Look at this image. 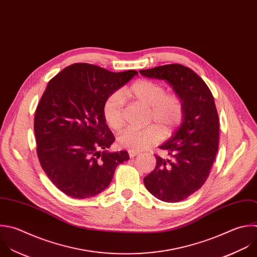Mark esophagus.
<instances>
[{"instance_id": "esophagus-1", "label": "esophagus", "mask_w": 257, "mask_h": 257, "mask_svg": "<svg viewBox=\"0 0 257 257\" xmlns=\"http://www.w3.org/2000/svg\"><path fill=\"white\" fill-rule=\"evenodd\" d=\"M128 153H129V157L130 158H133V157H135L136 155L139 154V152H135V151H129Z\"/></svg>"}]
</instances>
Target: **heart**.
<instances>
[{"instance_id":"obj_1","label":"heart","mask_w":257,"mask_h":257,"mask_svg":"<svg viewBox=\"0 0 257 257\" xmlns=\"http://www.w3.org/2000/svg\"><path fill=\"white\" fill-rule=\"evenodd\" d=\"M125 97L149 107L148 122L151 125L143 129L128 128L117 138L120 147L129 151L145 150L161 140V128L164 134H170L184 119V103L180 96L166 93L164 85L150 79H138L123 91ZM103 118L112 130H120L124 124V100L120 93H113L105 100L102 109Z\"/></svg>"}]
</instances>
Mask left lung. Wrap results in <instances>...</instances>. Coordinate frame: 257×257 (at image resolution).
I'll return each instance as SVG.
<instances>
[{
  "label": "left lung",
  "instance_id": "obj_1",
  "mask_svg": "<svg viewBox=\"0 0 257 257\" xmlns=\"http://www.w3.org/2000/svg\"><path fill=\"white\" fill-rule=\"evenodd\" d=\"M139 72L166 80L184 103L182 125L159 146L169 157L155 155V168L143 180L146 189L158 200L181 202L205 184L218 151L219 117L214 97L200 75L179 63Z\"/></svg>",
  "mask_w": 257,
  "mask_h": 257
}]
</instances>
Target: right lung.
Masks as SVG:
<instances>
[{
	"instance_id": "add662e5",
	"label": "right lung",
	"mask_w": 257,
	"mask_h": 257,
	"mask_svg": "<svg viewBox=\"0 0 257 257\" xmlns=\"http://www.w3.org/2000/svg\"><path fill=\"white\" fill-rule=\"evenodd\" d=\"M137 73L73 63L49 80L34 117L36 151L49 180L65 195L87 199L100 194L116 167L129 159L125 150H105L115 137L102 109L108 96Z\"/></svg>"
}]
</instances>
